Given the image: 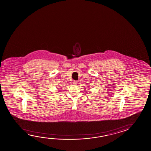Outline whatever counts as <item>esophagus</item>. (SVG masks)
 I'll use <instances>...</instances> for the list:
<instances>
[{
  "label": "esophagus",
  "mask_w": 151,
  "mask_h": 151,
  "mask_svg": "<svg viewBox=\"0 0 151 151\" xmlns=\"http://www.w3.org/2000/svg\"><path fill=\"white\" fill-rule=\"evenodd\" d=\"M73 84L74 85H76L77 84V81H73Z\"/></svg>",
  "instance_id": "34e87169"
}]
</instances>
